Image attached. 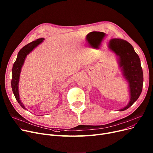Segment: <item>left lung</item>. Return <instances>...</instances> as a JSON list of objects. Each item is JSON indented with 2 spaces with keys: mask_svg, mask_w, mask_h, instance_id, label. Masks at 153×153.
Instances as JSON below:
<instances>
[{
  "mask_svg": "<svg viewBox=\"0 0 153 153\" xmlns=\"http://www.w3.org/2000/svg\"><path fill=\"white\" fill-rule=\"evenodd\" d=\"M108 48L117 56L119 67L125 80L128 83L130 101L128 104L119 111H123L135 102L142 91L143 74L138 55L127 41L112 38L108 42Z\"/></svg>",
  "mask_w": 153,
  "mask_h": 153,
  "instance_id": "8db88e82",
  "label": "left lung"
}]
</instances>
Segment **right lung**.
Segmentation results:
<instances>
[{"label":"right lung","mask_w":153,"mask_h":153,"mask_svg":"<svg viewBox=\"0 0 153 153\" xmlns=\"http://www.w3.org/2000/svg\"><path fill=\"white\" fill-rule=\"evenodd\" d=\"M44 38H39L25 46L22 49H20L19 53H18L16 59L13 65L12 79L11 83L12 91L18 102H19V104L22 106V108L26 110V107L20 100L19 89V85L20 82V76L22 71V68L27 56H28L29 53L31 52L38 46H39L41 43H42L44 41Z\"/></svg>","instance_id":"1"}]
</instances>
